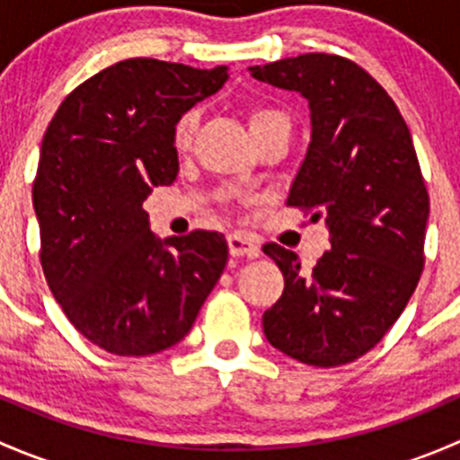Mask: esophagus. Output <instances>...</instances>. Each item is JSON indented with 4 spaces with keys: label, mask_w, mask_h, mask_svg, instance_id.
Returning a JSON list of instances; mask_svg holds the SVG:
<instances>
[{
    "label": "esophagus",
    "mask_w": 460,
    "mask_h": 460,
    "mask_svg": "<svg viewBox=\"0 0 460 460\" xmlns=\"http://www.w3.org/2000/svg\"><path fill=\"white\" fill-rule=\"evenodd\" d=\"M226 243H229V253H231V256H235V258H240V256L258 258L260 256V247H258V244L253 243L252 238H247V235H244V234H240V231H235V234H229Z\"/></svg>",
    "instance_id": "esophagus-1"
}]
</instances>
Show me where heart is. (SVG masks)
Masks as SVG:
<instances>
[{"label":"heart","instance_id":"obj_1","mask_svg":"<svg viewBox=\"0 0 460 460\" xmlns=\"http://www.w3.org/2000/svg\"><path fill=\"white\" fill-rule=\"evenodd\" d=\"M271 124H289V119L280 111L273 109H258L249 115V128H252V133L271 127ZM193 131H196V113H184L173 128V146L178 151H184L191 144Z\"/></svg>","mask_w":460,"mask_h":460}]
</instances>
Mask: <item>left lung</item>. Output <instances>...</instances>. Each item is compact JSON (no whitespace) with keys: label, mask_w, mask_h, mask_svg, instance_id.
<instances>
[{"label":"left lung","mask_w":460,"mask_h":460,"mask_svg":"<svg viewBox=\"0 0 460 460\" xmlns=\"http://www.w3.org/2000/svg\"><path fill=\"white\" fill-rule=\"evenodd\" d=\"M252 77L300 93L312 136L287 204L324 217L329 252L305 271L298 256L264 244L285 276L262 316L267 341L314 367L367 354L396 323L423 271L429 198L411 133L392 97L349 59L307 53L249 66Z\"/></svg>","instance_id":"obj_1"}]
</instances>
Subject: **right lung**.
I'll use <instances>...</instances> for the list:
<instances>
[{
    "label": "right lung",
    "instance_id": "add662e5",
    "mask_svg": "<svg viewBox=\"0 0 460 460\" xmlns=\"http://www.w3.org/2000/svg\"><path fill=\"white\" fill-rule=\"evenodd\" d=\"M226 80V66L124 59L77 86L46 128L32 184L41 267L100 349L151 356L178 345L225 271V235L160 240L142 204L178 175V119Z\"/></svg>",
    "mask_w": 460,
    "mask_h": 460
}]
</instances>
